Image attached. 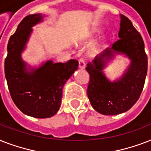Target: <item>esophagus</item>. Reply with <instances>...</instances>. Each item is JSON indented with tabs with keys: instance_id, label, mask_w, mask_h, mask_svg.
<instances>
[{
	"instance_id": "1",
	"label": "esophagus",
	"mask_w": 151,
	"mask_h": 151,
	"mask_svg": "<svg viewBox=\"0 0 151 151\" xmlns=\"http://www.w3.org/2000/svg\"><path fill=\"white\" fill-rule=\"evenodd\" d=\"M78 66H79V68L80 69H85V63L84 59H80L78 60Z\"/></svg>"
}]
</instances>
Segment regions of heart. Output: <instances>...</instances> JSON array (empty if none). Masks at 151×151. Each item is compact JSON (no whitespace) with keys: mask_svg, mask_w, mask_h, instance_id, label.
Listing matches in <instances>:
<instances>
[{"mask_svg":"<svg viewBox=\"0 0 151 151\" xmlns=\"http://www.w3.org/2000/svg\"><path fill=\"white\" fill-rule=\"evenodd\" d=\"M94 33H95V31H92V32H91V34H94Z\"/></svg>","mask_w":151,"mask_h":151,"instance_id":"heart-1","label":"heart"}]
</instances>
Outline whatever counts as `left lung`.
I'll return each mask as SVG.
<instances>
[{
	"mask_svg": "<svg viewBox=\"0 0 151 151\" xmlns=\"http://www.w3.org/2000/svg\"><path fill=\"white\" fill-rule=\"evenodd\" d=\"M121 19L120 39L86 66L90 76L88 97L92 107L103 115L119 114L131 109L140 96L147 73V55L143 38L126 16L121 15ZM114 51L126 54L132 63L119 81L110 83L101 70Z\"/></svg>",
	"mask_w": 151,
	"mask_h": 151,
	"instance_id": "8db88e82",
	"label": "left lung"
}]
</instances>
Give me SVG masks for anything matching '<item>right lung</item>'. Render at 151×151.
Masks as SVG:
<instances>
[{"instance_id":"right-lung-1","label":"right lung","mask_w":151,"mask_h":151,"mask_svg":"<svg viewBox=\"0 0 151 151\" xmlns=\"http://www.w3.org/2000/svg\"><path fill=\"white\" fill-rule=\"evenodd\" d=\"M42 19L40 14L27 15L20 22L8 43L4 73L11 97L23 114L37 118L55 114L61 105L63 88L78 62L70 59L65 63L48 61L32 73H27L21 52L32 31L31 27Z\"/></svg>"}]
</instances>
